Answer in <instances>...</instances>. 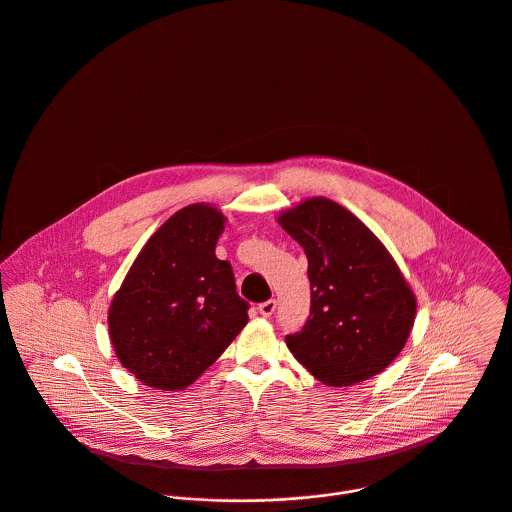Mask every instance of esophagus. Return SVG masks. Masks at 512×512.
Instances as JSON below:
<instances>
[{
  "instance_id": "obj_1",
  "label": "esophagus",
  "mask_w": 512,
  "mask_h": 512,
  "mask_svg": "<svg viewBox=\"0 0 512 512\" xmlns=\"http://www.w3.org/2000/svg\"><path fill=\"white\" fill-rule=\"evenodd\" d=\"M258 312H260V316L270 318V316L276 312V300H266V302H262V304L258 306Z\"/></svg>"
}]
</instances>
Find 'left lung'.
Returning <instances> with one entry per match:
<instances>
[{
    "mask_svg": "<svg viewBox=\"0 0 512 512\" xmlns=\"http://www.w3.org/2000/svg\"><path fill=\"white\" fill-rule=\"evenodd\" d=\"M278 222L304 248L312 288L310 318L286 336L288 349L332 387L383 371L403 349L417 310L391 254L359 218L322 196Z\"/></svg>",
    "mask_w": 512,
    "mask_h": 512,
    "instance_id": "left-lung-1",
    "label": "left lung"
}]
</instances>
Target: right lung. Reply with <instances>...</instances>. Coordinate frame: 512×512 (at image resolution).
<instances>
[{
    "label": "right lung",
    "instance_id": "right-lung-1",
    "mask_svg": "<svg viewBox=\"0 0 512 512\" xmlns=\"http://www.w3.org/2000/svg\"><path fill=\"white\" fill-rule=\"evenodd\" d=\"M222 230L214 206H184L149 238L111 302L115 353L149 387H188L248 322L232 266L214 254Z\"/></svg>",
    "mask_w": 512,
    "mask_h": 512
}]
</instances>
